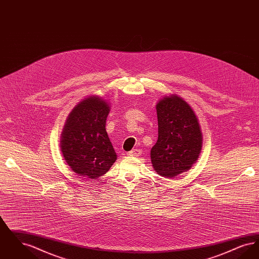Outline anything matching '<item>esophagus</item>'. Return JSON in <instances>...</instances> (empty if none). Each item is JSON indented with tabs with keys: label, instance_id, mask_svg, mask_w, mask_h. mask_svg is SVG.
Wrapping results in <instances>:
<instances>
[{
	"label": "esophagus",
	"instance_id": "obj_1",
	"mask_svg": "<svg viewBox=\"0 0 259 259\" xmlns=\"http://www.w3.org/2000/svg\"><path fill=\"white\" fill-rule=\"evenodd\" d=\"M141 153H142V150H141V149L134 148V149H132L130 152H128V155H129V156H139V155H141Z\"/></svg>",
	"mask_w": 259,
	"mask_h": 259
}]
</instances>
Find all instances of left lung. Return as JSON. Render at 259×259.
I'll return each mask as SVG.
<instances>
[{
    "label": "left lung",
    "instance_id": "left-lung-1",
    "mask_svg": "<svg viewBox=\"0 0 259 259\" xmlns=\"http://www.w3.org/2000/svg\"><path fill=\"white\" fill-rule=\"evenodd\" d=\"M158 140L150 150L154 171L172 179L187 172L201 153L203 136L197 115L177 94L164 96L156 104Z\"/></svg>",
    "mask_w": 259,
    "mask_h": 259
}]
</instances>
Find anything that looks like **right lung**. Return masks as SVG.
Wrapping results in <instances>:
<instances>
[{
    "instance_id": "add662e5",
    "label": "right lung",
    "mask_w": 259,
    "mask_h": 259,
    "mask_svg": "<svg viewBox=\"0 0 259 259\" xmlns=\"http://www.w3.org/2000/svg\"><path fill=\"white\" fill-rule=\"evenodd\" d=\"M111 107L105 99H82L69 113L60 141L62 155L78 176L98 179L110 170L117 155L106 131Z\"/></svg>"
}]
</instances>
